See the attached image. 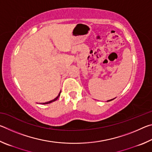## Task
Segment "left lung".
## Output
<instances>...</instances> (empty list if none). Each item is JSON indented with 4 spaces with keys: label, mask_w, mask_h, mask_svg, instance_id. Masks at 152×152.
Wrapping results in <instances>:
<instances>
[{
    "label": "left lung",
    "mask_w": 152,
    "mask_h": 152,
    "mask_svg": "<svg viewBox=\"0 0 152 152\" xmlns=\"http://www.w3.org/2000/svg\"><path fill=\"white\" fill-rule=\"evenodd\" d=\"M112 100H113V99H111V100H109V101H112Z\"/></svg>",
    "instance_id": "left-lung-1"
}]
</instances>
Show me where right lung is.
<instances>
[{
    "instance_id": "add662e5",
    "label": "right lung",
    "mask_w": 152,
    "mask_h": 152,
    "mask_svg": "<svg viewBox=\"0 0 152 152\" xmlns=\"http://www.w3.org/2000/svg\"><path fill=\"white\" fill-rule=\"evenodd\" d=\"M60 93H61V91H60V93H59V94H58V96L56 97V98H55L54 99H53V100H51V101H49V102H43V103H42L43 104H49V103H51V102H54V101H56V100H57L58 98H59V96H60Z\"/></svg>"
}]
</instances>
